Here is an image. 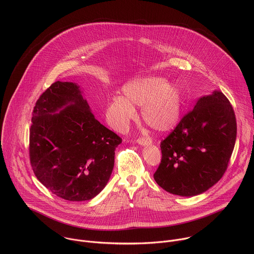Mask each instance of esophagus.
Segmentation results:
<instances>
[{"instance_id":"esophagus-1","label":"esophagus","mask_w":254,"mask_h":254,"mask_svg":"<svg viewBox=\"0 0 254 254\" xmlns=\"http://www.w3.org/2000/svg\"><path fill=\"white\" fill-rule=\"evenodd\" d=\"M136 142L138 143V144H140V146H146V144H151L152 143V138L151 137H143V136H141V137H138L137 139H136Z\"/></svg>"}]
</instances>
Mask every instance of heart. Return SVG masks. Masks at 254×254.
I'll return each instance as SVG.
<instances>
[{
  "instance_id": "1",
  "label": "heart",
  "mask_w": 254,
  "mask_h": 254,
  "mask_svg": "<svg viewBox=\"0 0 254 254\" xmlns=\"http://www.w3.org/2000/svg\"><path fill=\"white\" fill-rule=\"evenodd\" d=\"M124 96L107 103V123L118 130H126L135 119L133 105L141 107V118L151 128L165 132L175 128L182 113V92L173 82L160 77L135 78L123 87Z\"/></svg>"
}]
</instances>
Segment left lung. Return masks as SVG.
I'll list each match as a JSON object with an SVG mask.
<instances>
[{
  "label": "left lung",
  "mask_w": 254,
  "mask_h": 254,
  "mask_svg": "<svg viewBox=\"0 0 254 254\" xmlns=\"http://www.w3.org/2000/svg\"><path fill=\"white\" fill-rule=\"evenodd\" d=\"M236 118L221 91L198 99L161 141L158 185L179 196L199 195L223 177L236 140Z\"/></svg>",
  "instance_id": "8db88e82"
}]
</instances>
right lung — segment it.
<instances>
[{"mask_svg": "<svg viewBox=\"0 0 254 254\" xmlns=\"http://www.w3.org/2000/svg\"><path fill=\"white\" fill-rule=\"evenodd\" d=\"M122 140L94 118L78 85L56 81L34 106L30 163L51 193L68 201H86L107 184Z\"/></svg>", "mask_w": 254, "mask_h": 254, "instance_id": "add662e5", "label": "right lung"}]
</instances>
